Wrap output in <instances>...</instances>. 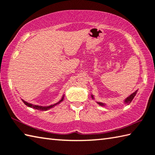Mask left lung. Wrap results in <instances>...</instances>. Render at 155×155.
I'll return each instance as SVG.
<instances>
[{
    "mask_svg": "<svg viewBox=\"0 0 155 155\" xmlns=\"http://www.w3.org/2000/svg\"><path fill=\"white\" fill-rule=\"evenodd\" d=\"M137 90H136V91H135L134 93H133V94H131L130 95H129V97H127L126 99L125 100L124 102H125V104H129V103H131V101L133 100V99L134 98V97L136 96V94H137ZM91 97H92V99H94V95H91ZM97 103L98 104H99V105H100V106H105V104H104V103H101V102H97Z\"/></svg>",
    "mask_w": 155,
    "mask_h": 155,
    "instance_id": "left-lung-1",
    "label": "left lung"
}]
</instances>
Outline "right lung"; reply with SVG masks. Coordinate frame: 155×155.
<instances>
[{
    "label": "right lung",
    "mask_w": 155,
    "mask_h": 155,
    "mask_svg": "<svg viewBox=\"0 0 155 155\" xmlns=\"http://www.w3.org/2000/svg\"><path fill=\"white\" fill-rule=\"evenodd\" d=\"M64 95L62 96V97H61V100L59 101V102L58 103L55 104H53V105H51V106H37V105H33L32 104H30L28 102H25L24 100H21L22 101H23V102L26 104L27 106L28 107H30V108H35V109H36V110H49L50 108H53V107H54L55 106L58 105V104H60L61 102H62V101L64 100Z\"/></svg>",
    "instance_id": "1"
}]
</instances>
